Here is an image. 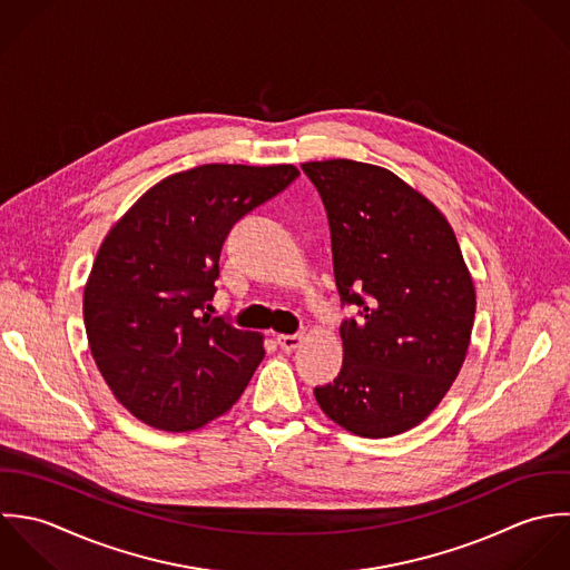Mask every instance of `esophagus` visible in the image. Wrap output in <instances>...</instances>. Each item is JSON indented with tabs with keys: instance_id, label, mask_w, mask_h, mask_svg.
Listing matches in <instances>:
<instances>
[{
	"instance_id": "obj_1",
	"label": "esophagus",
	"mask_w": 570,
	"mask_h": 570,
	"mask_svg": "<svg viewBox=\"0 0 570 570\" xmlns=\"http://www.w3.org/2000/svg\"><path fill=\"white\" fill-rule=\"evenodd\" d=\"M302 335H277V345L284 350V352H293L302 345Z\"/></svg>"
}]
</instances>
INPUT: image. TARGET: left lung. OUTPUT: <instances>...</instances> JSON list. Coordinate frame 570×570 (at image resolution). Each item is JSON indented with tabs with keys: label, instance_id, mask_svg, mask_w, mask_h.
I'll return each mask as SVG.
<instances>
[{
	"label": "left lung",
	"instance_id": "left-lung-1",
	"mask_svg": "<svg viewBox=\"0 0 570 570\" xmlns=\"http://www.w3.org/2000/svg\"><path fill=\"white\" fill-rule=\"evenodd\" d=\"M331 225L343 306V365L315 387L324 414L365 439L425 421L452 387L471 340L475 291L445 216L392 171L304 163Z\"/></svg>",
	"mask_w": 570,
	"mask_h": 570
}]
</instances>
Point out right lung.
I'll use <instances>...</instances> for the list:
<instances>
[{
	"instance_id": "obj_1",
	"label": "right lung",
	"mask_w": 570,
	"mask_h": 570,
	"mask_svg": "<svg viewBox=\"0 0 570 570\" xmlns=\"http://www.w3.org/2000/svg\"><path fill=\"white\" fill-rule=\"evenodd\" d=\"M299 176L293 165H200L174 174L106 235L83 293L92 356L116 401L163 432L223 416L264 340L205 313L228 230Z\"/></svg>"
}]
</instances>
